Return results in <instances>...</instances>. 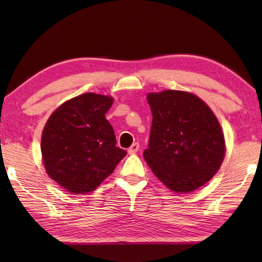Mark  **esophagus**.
Instances as JSON below:
<instances>
[{"instance_id": "esophagus-1", "label": "esophagus", "mask_w": 262, "mask_h": 262, "mask_svg": "<svg viewBox=\"0 0 262 262\" xmlns=\"http://www.w3.org/2000/svg\"><path fill=\"white\" fill-rule=\"evenodd\" d=\"M138 149H140V143H134L129 148H128V153L134 154L138 151Z\"/></svg>"}]
</instances>
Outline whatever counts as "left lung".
<instances>
[{
	"mask_svg": "<svg viewBox=\"0 0 262 262\" xmlns=\"http://www.w3.org/2000/svg\"><path fill=\"white\" fill-rule=\"evenodd\" d=\"M152 126L144 159L169 189L190 192L213 178L225 155L224 135L213 111L192 93H148Z\"/></svg>",
	"mask_w": 262,
	"mask_h": 262,
	"instance_id": "obj_1",
	"label": "left lung"
}]
</instances>
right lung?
<instances>
[{"mask_svg":"<svg viewBox=\"0 0 262 262\" xmlns=\"http://www.w3.org/2000/svg\"><path fill=\"white\" fill-rule=\"evenodd\" d=\"M111 97L84 93L64 102L49 117L41 137L48 176L73 193L94 190L113 173L127 152L116 146L105 119Z\"/></svg>","mask_w":262,"mask_h":262,"instance_id":"add662e5","label":"right lung"}]
</instances>
